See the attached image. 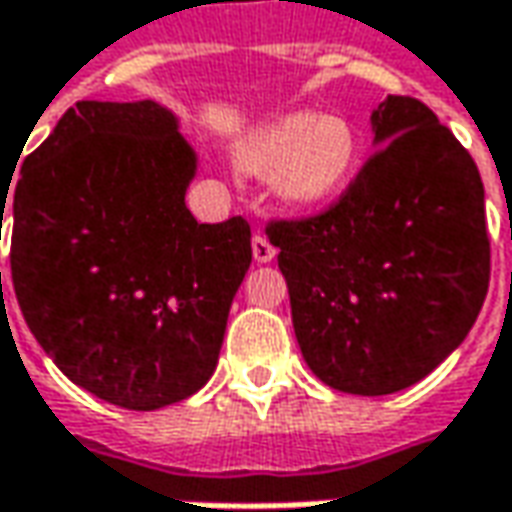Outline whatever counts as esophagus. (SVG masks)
<instances>
[{
  "instance_id": "esophagus-1",
  "label": "esophagus",
  "mask_w": 512,
  "mask_h": 512,
  "mask_svg": "<svg viewBox=\"0 0 512 512\" xmlns=\"http://www.w3.org/2000/svg\"><path fill=\"white\" fill-rule=\"evenodd\" d=\"M273 256H276V247L267 242L265 233H256L253 236V259L256 262H270Z\"/></svg>"
}]
</instances>
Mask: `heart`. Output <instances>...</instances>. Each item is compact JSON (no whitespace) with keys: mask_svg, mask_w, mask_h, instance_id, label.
<instances>
[{"mask_svg":"<svg viewBox=\"0 0 512 512\" xmlns=\"http://www.w3.org/2000/svg\"><path fill=\"white\" fill-rule=\"evenodd\" d=\"M359 159V139L342 116L290 113L259 130L245 148L242 165L270 176L276 196L296 207L322 205L350 179Z\"/></svg>","mask_w":512,"mask_h":512,"instance_id":"b5f03b06","label":"heart"}]
</instances>
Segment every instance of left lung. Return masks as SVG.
<instances>
[{
	"label": "left lung",
	"instance_id": "left-lung-1",
	"mask_svg": "<svg viewBox=\"0 0 512 512\" xmlns=\"http://www.w3.org/2000/svg\"><path fill=\"white\" fill-rule=\"evenodd\" d=\"M376 153L325 213L270 222L307 367L333 390L387 396L464 342L490 282L484 185L436 113L387 96Z\"/></svg>",
	"mask_w": 512,
	"mask_h": 512
}]
</instances>
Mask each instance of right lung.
Listing matches in <instances>:
<instances>
[{"instance_id":"add662e5","label":"right lung","mask_w":512,"mask_h":512,"mask_svg":"<svg viewBox=\"0 0 512 512\" xmlns=\"http://www.w3.org/2000/svg\"><path fill=\"white\" fill-rule=\"evenodd\" d=\"M193 176L196 150L168 108L76 102L25 159L13 196L0 190L30 333L70 382L128 410L205 387L253 259L242 216L193 219Z\"/></svg>"}]
</instances>
